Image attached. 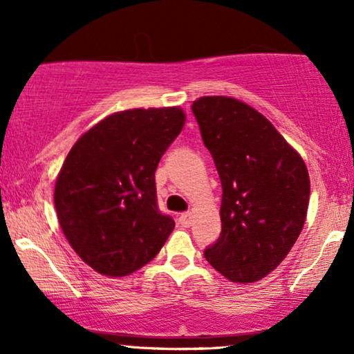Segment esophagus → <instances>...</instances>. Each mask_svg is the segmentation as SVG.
<instances>
[{"label":"esophagus","instance_id":"obj_1","mask_svg":"<svg viewBox=\"0 0 354 354\" xmlns=\"http://www.w3.org/2000/svg\"><path fill=\"white\" fill-rule=\"evenodd\" d=\"M180 223L185 228H189L193 225V213H183L180 216Z\"/></svg>","mask_w":354,"mask_h":354}]
</instances>
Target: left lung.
<instances>
[{"label":"left lung","mask_w":354,"mask_h":354,"mask_svg":"<svg viewBox=\"0 0 354 354\" xmlns=\"http://www.w3.org/2000/svg\"><path fill=\"white\" fill-rule=\"evenodd\" d=\"M193 113L223 186L221 236L205 258L230 281H259L301 233L310 203L308 168L271 121L243 101L201 96Z\"/></svg>","instance_id":"8db88e82"}]
</instances>
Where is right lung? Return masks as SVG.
Masks as SVG:
<instances>
[{
  "instance_id": "1",
  "label": "right lung",
  "mask_w": 354,
  "mask_h": 354,
  "mask_svg": "<svg viewBox=\"0 0 354 354\" xmlns=\"http://www.w3.org/2000/svg\"><path fill=\"white\" fill-rule=\"evenodd\" d=\"M180 106L113 113L78 138L55 185V208L75 253L121 278L148 265L174 228L156 206L154 171L181 133Z\"/></svg>"
}]
</instances>
